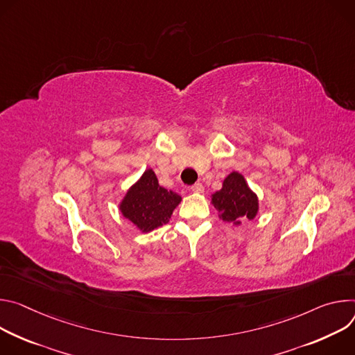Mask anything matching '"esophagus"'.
<instances>
[{
    "mask_svg": "<svg viewBox=\"0 0 355 355\" xmlns=\"http://www.w3.org/2000/svg\"><path fill=\"white\" fill-rule=\"evenodd\" d=\"M190 190H191L193 193H203V191H205V187H203L202 183H194V184L190 187Z\"/></svg>",
    "mask_w": 355,
    "mask_h": 355,
    "instance_id": "1",
    "label": "esophagus"
}]
</instances>
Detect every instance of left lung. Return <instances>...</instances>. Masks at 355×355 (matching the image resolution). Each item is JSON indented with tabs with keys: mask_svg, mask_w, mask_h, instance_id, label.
<instances>
[{
	"mask_svg": "<svg viewBox=\"0 0 355 355\" xmlns=\"http://www.w3.org/2000/svg\"><path fill=\"white\" fill-rule=\"evenodd\" d=\"M213 206L223 221L240 224L241 218L252 220L258 211V199L239 172L230 173L223 189L213 194Z\"/></svg>",
	"mask_w": 355,
	"mask_h": 355,
	"instance_id": "1",
	"label": "left lung"
}]
</instances>
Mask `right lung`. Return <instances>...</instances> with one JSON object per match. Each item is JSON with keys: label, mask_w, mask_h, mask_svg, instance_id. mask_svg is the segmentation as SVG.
Returning <instances> with one entry per match:
<instances>
[{"label": "right lung", "mask_w": 355, "mask_h": 355, "mask_svg": "<svg viewBox=\"0 0 355 355\" xmlns=\"http://www.w3.org/2000/svg\"><path fill=\"white\" fill-rule=\"evenodd\" d=\"M180 200V196L162 187L149 169L128 190L121 203V211L139 230L148 232L169 223Z\"/></svg>", "instance_id": "obj_1"}]
</instances>
